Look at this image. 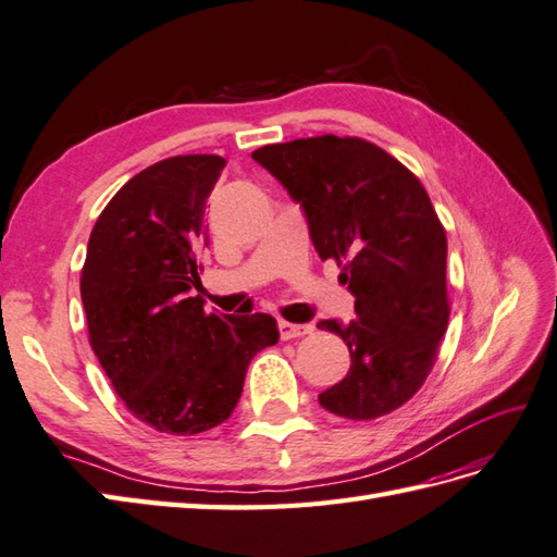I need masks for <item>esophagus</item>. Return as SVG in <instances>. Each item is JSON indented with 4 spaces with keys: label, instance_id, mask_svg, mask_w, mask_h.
I'll list each match as a JSON object with an SVG mask.
<instances>
[{
    "label": "esophagus",
    "instance_id": "esophagus-1",
    "mask_svg": "<svg viewBox=\"0 0 557 557\" xmlns=\"http://www.w3.org/2000/svg\"><path fill=\"white\" fill-rule=\"evenodd\" d=\"M280 337L287 342V339H296V337H304V334L313 332V325H294V322L287 320H280Z\"/></svg>",
    "mask_w": 557,
    "mask_h": 557
}]
</instances>
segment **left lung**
Masks as SVG:
<instances>
[{
    "instance_id": "left-lung-1",
    "label": "left lung",
    "mask_w": 557,
    "mask_h": 557,
    "mask_svg": "<svg viewBox=\"0 0 557 557\" xmlns=\"http://www.w3.org/2000/svg\"><path fill=\"white\" fill-rule=\"evenodd\" d=\"M253 161L301 203L322 261L342 265L356 318L318 327L351 354L346 377L318 396L346 420H374L418 394L448 327L446 230L420 180L377 145L320 135L265 145Z\"/></svg>"
}]
</instances>
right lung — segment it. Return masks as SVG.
<instances>
[{"label":"right lung","instance_id":"right-lung-1","mask_svg":"<svg viewBox=\"0 0 557 557\" xmlns=\"http://www.w3.org/2000/svg\"><path fill=\"white\" fill-rule=\"evenodd\" d=\"M225 159L153 163L115 191L87 242L81 296L92 351L125 408L157 432L225 422L251 358L280 339L273 315L206 313L199 253L206 199Z\"/></svg>","mask_w":557,"mask_h":557}]
</instances>
